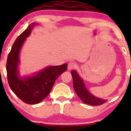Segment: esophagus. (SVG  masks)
Here are the masks:
<instances>
[{
	"instance_id": "1",
	"label": "esophagus",
	"mask_w": 131,
	"mask_h": 131,
	"mask_svg": "<svg viewBox=\"0 0 131 131\" xmlns=\"http://www.w3.org/2000/svg\"><path fill=\"white\" fill-rule=\"evenodd\" d=\"M76 64L74 63V62H69V64H68V69L69 70H72V69H74L75 67H76Z\"/></svg>"
}]
</instances>
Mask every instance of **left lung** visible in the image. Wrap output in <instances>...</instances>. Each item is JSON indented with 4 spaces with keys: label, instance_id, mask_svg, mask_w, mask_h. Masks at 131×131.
<instances>
[{
    "label": "left lung",
    "instance_id": "8db88e82",
    "mask_svg": "<svg viewBox=\"0 0 131 131\" xmlns=\"http://www.w3.org/2000/svg\"><path fill=\"white\" fill-rule=\"evenodd\" d=\"M73 80V88L80 99L84 103L91 105H100L107 101V100L96 97L91 94L86 88L83 80L80 78L76 71L71 70Z\"/></svg>",
    "mask_w": 131,
    "mask_h": 131
}]
</instances>
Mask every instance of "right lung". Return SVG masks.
<instances>
[{
    "instance_id": "1",
    "label": "right lung",
    "mask_w": 131,
    "mask_h": 131,
    "mask_svg": "<svg viewBox=\"0 0 131 131\" xmlns=\"http://www.w3.org/2000/svg\"><path fill=\"white\" fill-rule=\"evenodd\" d=\"M36 23H31L28 28L17 37L8 54L6 62L7 78L9 85L13 92L24 103L35 104L43 100L51 92L55 80L67 70V64L50 66L33 76L21 78L18 66L19 54L27 37Z\"/></svg>"
}]
</instances>
